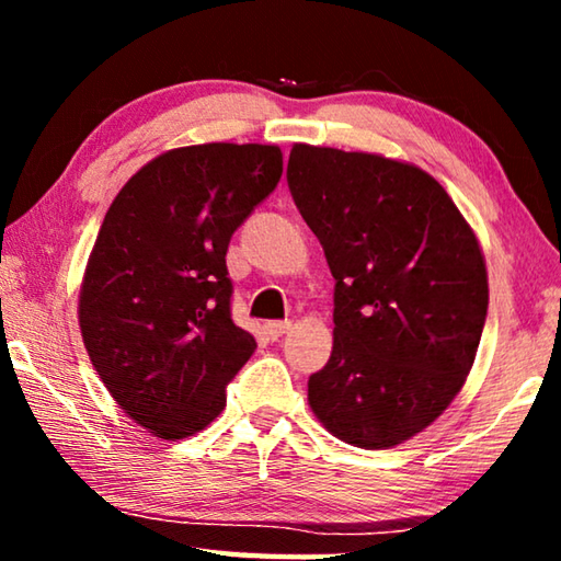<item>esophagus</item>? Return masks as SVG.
<instances>
[{
	"label": "esophagus",
	"instance_id": "obj_1",
	"mask_svg": "<svg viewBox=\"0 0 561 561\" xmlns=\"http://www.w3.org/2000/svg\"><path fill=\"white\" fill-rule=\"evenodd\" d=\"M289 321H270L267 327H264V331H267V336L272 339V341H277L279 336H284L289 331Z\"/></svg>",
	"mask_w": 561,
	"mask_h": 561
}]
</instances>
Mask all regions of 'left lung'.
I'll use <instances>...</instances> for the list:
<instances>
[{
  "instance_id": "1",
  "label": "left lung",
  "mask_w": 561,
  "mask_h": 561,
  "mask_svg": "<svg viewBox=\"0 0 561 561\" xmlns=\"http://www.w3.org/2000/svg\"><path fill=\"white\" fill-rule=\"evenodd\" d=\"M287 183L336 279L334 348L309 376V405L339 440L391 448L470 374L488 317L480 244L415 165L297 144Z\"/></svg>"
}]
</instances>
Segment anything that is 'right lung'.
I'll use <instances>...</instances> for the list:
<instances>
[{
	"mask_svg": "<svg viewBox=\"0 0 561 561\" xmlns=\"http://www.w3.org/2000/svg\"><path fill=\"white\" fill-rule=\"evenodd\" d=\"M279 178L277 146L175 148L103 217L79 299L83 346L116 403L158 438L210 425L257 348L232 321L225 254Z\"/></svg>",
	"mask_w": 561,
	"mask_h": 561,
	"instance_id": "right-lung-1",
	"label": "right lung"
}]
</instances>
